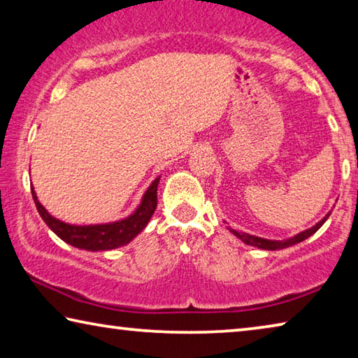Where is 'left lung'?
<instances>
[{
    "label": "left lung",
    "instance_id": "obj_1",
    "mask_svg": "<svg viewBox=\"0 0 358 358\" xmlns=\"http://www.w3.org/2000/svg\"><path fill=\"white\" fill-rule=\"evenodd\" d=\"M329 216H330V213H329V215H325V216H324V220H320V221L316 224V226H313L311 229L303 230V232L296 234L295 237H290V238H286V240H266V238L254 237V235L245 234V232H238V230L230 229V227H229V230L235 235V237L240 238V240L243 241V243H246V245L257 246V248H260V250L276 251V250H284V248H289V246H292V245H296V243H300V241L306 240L308 237H311L313 234H316L317 230H319L320 227H322V224H324L327 220H329Z\"/></svg>",
    "mask_w": 358,
    "mask_h": 358
}]
</instances>
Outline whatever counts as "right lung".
<instances>
[{
    "label": "right lung",
    "instance_id": "add662e5",
    "mask_svg": "<svg viewBox=\"0 0 358 358\" xmlns=\"http://www.w3.org/2000/svg\"><path fill=\"white\" fill-rule=\"evenodd\" d=\"M157 177L151 186L143 194L142 202L131 216L124 220L107 222V224H92V226H74L53 217L42 207L38 201V196L31 186V194L39 215L44 222L55 232L59 238L71 246L87 251H108L115 248L128 245L132 238H136L147 226L150 217L153 216L157 205Z\"/></svg>",
    "mask_w": 358,
    "mask_h": 358
}]
</instances>
